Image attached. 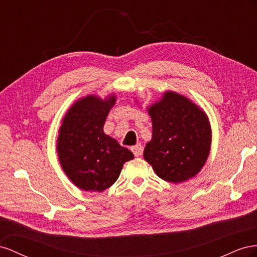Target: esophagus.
<instances>
[{"mask_svg":"<svg viewBox=\"0 0 257 257\" xmlns=\"http://www.w3.org/2000/svg\"><path fill=\"white\" fill-rule=\"evenodd\" d=\"M142 151H143V150H142V146H141L140 144H137V145H135V146H133V148H131V152H133V153L135 154L136 157L141 156Z\"/></svg>","mask_w":257,"mask_h":257,"instance_id":"esophagus-1","label":"esophagus"}]
</instances>
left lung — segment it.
Listing matches in <instances>:
<instances>
[{
  "instance_id": "obj_1",
  "label": "left lung",
  "mask_w": 257,
  "mask_h": 257,
  "mask_svg": "<svg viewBox=\"0 0 257 257\" xmlns=\"http://www.w3.org/2000/svg\"><path fill=\"white\" fill-rule=\"evenodd\" d=\"M152 140L143 156L160 179L182 183L201 170L211 148V127L202 109L180 93L166 91L152 104Z\"/></svg>"
}]
</instances>
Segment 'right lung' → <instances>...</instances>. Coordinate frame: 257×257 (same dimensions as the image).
<instances>
[{"label":"right lung","instance_id":"obj_1","mask_svg":"<svg viewBox=\"0 0 257 257\" xmlns=\"http://www.w3.org/2000/svg\"><path fill=\"white\" fill-rule=\"evenodd\" d=\"M114 94L106 99L87 96L65 114L58 136L60 165L74 185L88 192H103L118 179L123 164L135 156L103 133Z\"/></svg>","mask_w":257,"mask_h":257}]
</instances>
